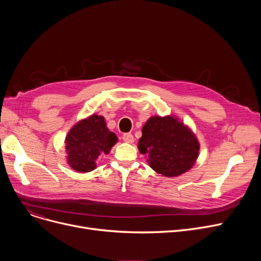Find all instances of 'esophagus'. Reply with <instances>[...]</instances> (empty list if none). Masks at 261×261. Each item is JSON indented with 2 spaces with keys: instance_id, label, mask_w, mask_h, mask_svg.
Listing matches in <instances>:
<instances>
[{
  "instance_id": "obj_1",
  "label": "esophagus",
  "mask_w": 261,
  "mask_h": 261,
  "mask_svg": "<svg viewBox=\"0 0 261 261\" xmlns=\"http://www.w3.org/2000/svg\"><path fill=\"white\" fill-rule=\"evenodd\" d=\"M122 140H123V142L129 143V144H132L134 142V138H133V135L131 133H125V134H123L122 135Z\"/></svg>"
}]
</instances>
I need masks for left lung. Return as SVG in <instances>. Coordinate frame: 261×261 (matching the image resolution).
I'll return each mask as SVG.
<instances>
[{"mask_svg":"<svg viewBox=\"0 0 261 261\" xmlns=\"http://www.w3.org/2000/svg\"><path fill=\"white\" fill-rule=\"evenodd\" d=\"M142 133L139 150L155 172L171 177L194 167L200 143L196 134L176 116H151Z\"/></svg>","mask_w":261,"mask_h":261,"instance_id":"obj_1","label":"left lung"}]
</instances>
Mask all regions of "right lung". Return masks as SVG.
<instances>
[{"mask_svg": "<svg viewBox=\"0 0 261 261\" xmlns=\"http://www.w3.org/2000/svg\"><path fill=\"white\" fill-rule=\"evenodd\" d=\"M66 162L77 172H90L97 165L96 161L109 154L117 143V136L107 127L103 116L92 114L79 120L65 136Z\"/></svg>", "mask_w": 261, "mask_h": 261, "instance_id": "obj_1", "label": "right lung"}]
</instances>
